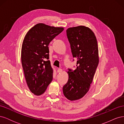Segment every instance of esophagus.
I'll return each instance as SVG.
<instances>
[{"instance_id":"34e87169","label":"esophagus","mask_w":124,"mask_h":124,"mask_svg":"<svg viewBox=\"0 0 124 124\" xmlns=\"http://www.w3.org/2000/svg\"><path fill=\"white\" fill-rule=\"evenodd\" d=\"M62 69H61V68H59V69H57V72L58 73H61V72H62Z\"/></svg>"}]
</instances>
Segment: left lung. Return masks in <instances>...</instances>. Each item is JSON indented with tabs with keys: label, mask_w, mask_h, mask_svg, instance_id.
<instances>
[{
	"label": "left lung",
	"mask_w": 124,
	"mask_h": 124,
	"mask_svg": "<svg viewBox=\"0 0 124 124\" xmlns=\"http://www.w3.org/2000/svg\"><path fill=\"white\" fill-rule=\"evenodd\" d=\"M77 68L68 69L69 78L63 86L64 96L69 100L82 98L89 91L99 63L98 43L94 33L84 26L69 28L66 31Z\"/></svg>",
	"instance_id": "1"
}]
</instances>
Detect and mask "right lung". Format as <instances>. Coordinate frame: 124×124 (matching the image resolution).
Segmentation results:
<instances>
[{
  "instance_id": "obj_1",
  "label": "right lung",
  "mask_w": 124,
  "mask_h": 124,
  "mask_svg": "<svg viewBox=\"0 0 124 124\" xmlns=\"http://www.w3.org/2000/svg\"><path fill=\"white\" fill-rule=\"evenodd\" d=\"M63 31L62 27L39 23L25 36L21 50L22 64L28 88L35 95L43 93L53 79L48 46Z\"/></svg>"
}]
</instances>
